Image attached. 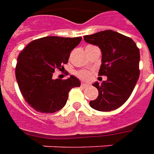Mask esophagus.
<instances>
[{
	"instance_id": "34e87169",
	"label": "esophagus",
	"mask_w": 154,
	"mask_h": 154,
	"mask_svg": "<svg viewBox=\"0 0 154 154\" xmlns=\"http://www.w3.org/2000/svg\"><path fill=\"white\" fill-rule=\"evenodd\" d=\"M81 86L82 87H87L89 86V84H87V83H85V82H82V83L81 84Z\"/></svg>"
}]
</instances>
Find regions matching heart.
<instances>
[{"instance_id": "1", "label": "heart", "mask_w": 154, "mask_h": 154, "mask_svg": "<svg viewBox=\"0 0 154 154\" xmlns=\"http://www.w3.org/2000/svg\"><path fill=\"white\" fill-rule=\"evenodd\" d=\"M77 77H80L81 79H83V80H89L91 78V77L90 72L87 70L80 71V72H77Z\"/></svg>"}]
</instances>
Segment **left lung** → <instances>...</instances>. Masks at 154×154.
Wrapping results in <instances>:
<instances>
[{
	"mask_svg": "<svg viewBox=\"0 0 154 154\" xmlns=\"http://www.w3.org/2000/svg\"><path fill=\"white\" fill-rule=\"evenodd\" d=\"M84 40L100 48L102 55L99 75L107 77L101 84H92L99 95L89 104L100 111L116 110L129 99L138 82L139 49L133 39L113 30L86 35Z\"/></svg>",
	"mask_w": 154,
	"mask_h": 154,
	"instance_id": "1",
	"label": "left lung"
}]
</instances>
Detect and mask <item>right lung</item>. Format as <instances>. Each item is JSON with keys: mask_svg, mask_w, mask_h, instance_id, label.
I'll use <instances>...</instances> for the list:
<instances>
[{"mask_svg": "<svg viewBox=\"0 0 154 154\" xmlns=\"http://www.w3.org/2000/svg\"><path fill=\"white\" fill-rule=\"evenodd\" d=\"M82 37L48 36L31 41L17 59L15 77L25 101L42 113H54L66 105L69 91L80 87L75 76L66 80L53 79L56 69L62 70L68 62L71 51Z\"/></svg>", "mask_w": 154, "mask_h": 154, "instance_id": "add662e5", "label": "right lung"}]
</instances>
